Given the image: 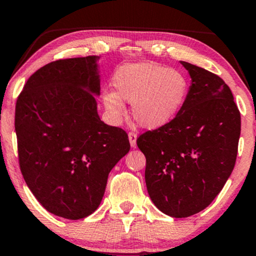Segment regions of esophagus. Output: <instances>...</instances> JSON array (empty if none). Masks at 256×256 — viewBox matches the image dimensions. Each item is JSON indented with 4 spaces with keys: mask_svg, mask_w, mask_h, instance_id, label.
<instances>
[{
    "mask_svg": "<svg viewBox=\"0 0 256 256\" xmlns=\"http://www.w3.org/2000/svg\"><path fill=\"white\" fill-rule=\"evenodd\" d=\"M128 140H130V144L132 148H134L136 144H137V134L134 131L128 132Z\"/></svg>",
    "mask_w": 256,
    "mask_h": 256,
    "instance_id": "1",
    "label": "esophagus"
}]
</instances>
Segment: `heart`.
Returning <instances> with one entry per match:
<instances>
[{
    "label": "heart",
    "mask_w": 256,
    "mask_h": 256,
    "mask_svg": "<svg viewBox=\"0 0 256 256\" xmlns=\"http://www.w3.org/2000/svg\"><path fill=\"white\" fill-rule=\"evenodd\" d=\"M114 92H105L103 100L108 110L122 116L124 102L132 103V114L144 128L165 125L178 114L187 94L186 78L179 71L156 64L125 66L114 74Z\"/></svg>",
    "instance_id": "b5f03b06"
}]
</instances>
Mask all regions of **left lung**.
<instances>
[{
	"mask_svg": "<svg viewBox=\"0 0 256 256\" xmlns=\"http://www.w3.org/2000/svg\"><path fill=\"white\" fill-rule=\"evenodd\" d=\"M182 64L192 78L182 106L172 120L137 138L148 196L173 218L199 213L216 199L234 168L241 132L228 85L202 68Z\"/></svg>",
	"mask_w": 256,
	"mask_h": 256,
	"instance_id": "8db88e82",
	"label": "left lung"
}]
</instances>
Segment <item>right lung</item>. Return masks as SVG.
Returning <instances> with one entry per match:
<instances>
[{
  "mask_svg": "<svg viewBox=\"0 0 256 256\" xmlns=\"http://www.w3.org/2000/svg\"><path fill=\"white\" fill-rule=\"evenodd\" d=\"M98 58L46 64L29 77L16 102L23 178L48 212L69 220L98 208L108 173L130 151L128 134L98 116Z\"/></svg>",
  "mask_w": 256,
  "mask_h": 256,
  "instance_id": "obj_1",
  "label": "right lung"
}]
</instances>
